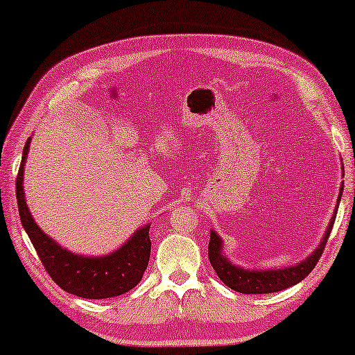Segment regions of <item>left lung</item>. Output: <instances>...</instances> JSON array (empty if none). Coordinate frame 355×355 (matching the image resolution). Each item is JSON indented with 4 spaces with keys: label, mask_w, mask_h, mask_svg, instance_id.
I'll list each match as a JSON object with an SVG mask.
<instances>
[{
    "label": "left lung",
    "mask_w": 355,
    "mask_h": 355,
    "mask_svg": "<svg viewBox=\"0 0 355 355\" xmlns=\"http://www.w3.org/2000/svg\"><path fill=\"white\" fill-rule=\"evenodd\" d=\"M344 173V168H343ZM339 197H338V205L341 202V196L344 191V182L341 189H339ZM338 205L334 208V213L331 216V221L324 231L322 237V242L310 254L307 259L300 261L297 265L288 266V268H273V270H249L237 266L226 259V255L223 254V241L221 237L216 234V231H210V242H208V259L213 270L216 271L218 278L225 283L227 288L237 291L241 294H268V293H278V291L288 289L291 286L300 283L309 276L310 271L315 268L320 257H322L324 245H327L329 232L333 230L334 218L338 213Z\"/></svg>",
    "instance_id": "8db88e82"
}]
</instances>
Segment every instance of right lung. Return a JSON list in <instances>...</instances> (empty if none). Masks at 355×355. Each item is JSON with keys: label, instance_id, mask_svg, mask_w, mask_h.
<instances>
[{"label": "right lung", "instance_id": "add662e5", "mask_svg": "<svg viewBox=\"0 0 355 355\" xmlns=\"http://www.w3.org/2000/svg\"><path fill=\"white\" fill-rule=\"evenodd\" d=\"M28 145L22 152V162L16 179V197L19 216L28 239L35 247L43 266L51 279L66 293L84 299H108L116 297L135 288L147 270L150 259V225L139 227L118 250L103 257H85L72 254L64 247L56 244L37 226L32 213L28 211L24 196V164H26Z\"/></svg>", "mask_w": 355, "mask_h": 355}]
</instances>
